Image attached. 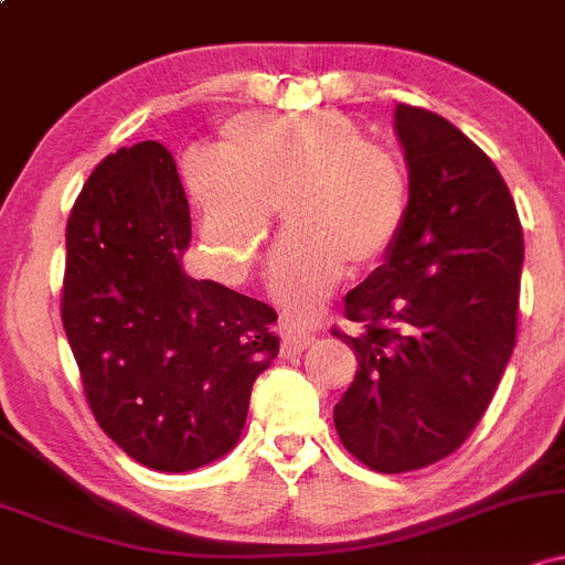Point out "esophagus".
<instances>
[{"mask_svg":"<svg viewBox=\"0 0 565 565\" xmlns=\"http://www.w3.org/2000/svg\"><path fill=\"white\" fill-rule=\"evenodd\" d=\"M280 333H282V355L305 353V350L309 348V344H312V339H315L312 333L299 329L296 323H288V320H285V323L280 326Z\"/></svg>","mask_w":565,"mask_h":565,"instance_id":"obj_1","label":"esophagus"}]
</instances>
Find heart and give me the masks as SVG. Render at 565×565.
Masks as SVG:
<instances>
[{"instance_id":"1","label":"heart","mask_w":565,"mask_h":565,"mask_svg":"<svg viewBox=\"0 0 565 565\" xmlns=\"http://www.w3.org/2000/svg\"><path fill=\"white\" fill-rule=\"evenodd\" d=\"M221 148L193 150L183 163L199 210V258L221 280L245 277L277 207L288 232L269 260V290L288 318L312 320L344 266L380 264L402 236L409 210L402 161L363 139L348 115H234Z\"/></svg>"}]
</instances>
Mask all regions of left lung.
I'll list each match as a JSON object with an SVG mask.
<instances>
[{
    "label": "left lung",
    "mask_w": 565,
    "mask_h": 565,
    "mask_svg": "<svg viewBox=\"0 0 565 565\" xmlns=\"http://www.w3.org/2000/svg\"><path fill=\"white\" fill-rule=\"evenodd\" d=\"M409 210L385 264L344 296L358 372L333 406L344 450L380 475L458 450L518 337L523 226L495 163L458 126L396 105Z\"/></svg>",
    "instance_id": "1"
}]
</instances>
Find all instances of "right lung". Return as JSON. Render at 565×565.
Masks as SVG:
<instances>
[{
    "label": "right lung",
    "mask_w": 565,
    "mask_h": 565,
    "mask_svg": "<svg viewBox=\"0 0 565 565\" xmlns=\"http://www.w3.org/2000/svg\"><path fill=\"white\" fill-rule=\"evenodd\" d=\"M191 210L172 153H110L66 221L62 323L102 430L137 463L191 471L245 428L280 350L277 312L183 266Z\"/></svg>",
    "instance_id": "right-lung-1"
}]
</instances>
